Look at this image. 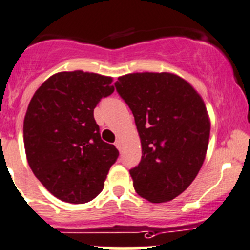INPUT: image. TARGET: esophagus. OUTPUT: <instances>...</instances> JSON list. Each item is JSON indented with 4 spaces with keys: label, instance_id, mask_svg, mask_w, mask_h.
Segmentation results:
<instances>
[{
    "label": "esophagus",
    "instance_id": "esophagus-1",
    "mask_svg": "<svg viewBox=\"0 0 250 250\" xmlns=\"http://www.w3.org/2000/svg\"><path fill=\"white\" fill-rule=\"evenodd\" d=\"M115 146H116V148H118V149H121V141H120V140H116Z\"/></svg>",
    "mask_w": 250,
    "mask_h": 250
}]
</instances>
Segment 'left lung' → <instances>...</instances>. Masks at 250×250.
Masks as SVG:
<instances>
[{
    "label": "left lung",
    "mask_w": 250,
    "mask_h": 250,
    "mask_svg": "<svg viewBox=\"0 0 250 250\" xmlns=\"http://www.w3.org/2000/svg\"><path fill=\"white\" fill-rule=\"evenodd\" d=\"M115 88L131 109L141 140V162L130 169L135 190L151 203L173 200L205 161L210 119L203 98L169 72L129 73Z\"/></svg>",
    "instance_id": "8db88e82"
}]
</instances>
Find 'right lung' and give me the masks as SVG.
<instances>
[{
	"label": "right lung",
	"instance_id": "add662e5",
	"mask_svg": "<svg viewBox=\"0 0 250 250\" xmlns=\"http://www.w3.org/2000/svg\"><path fill=\"white\" fill-rule=\"evenodd\" d=\"M113 78L71 71L37 89L23 124L28 165L55 198L70 204L93 200L119 151L101 139L93 111L114 92Z\"/></svg>",
	"mask_w": 250,
	"mask_h": 250
}]
</instances>
